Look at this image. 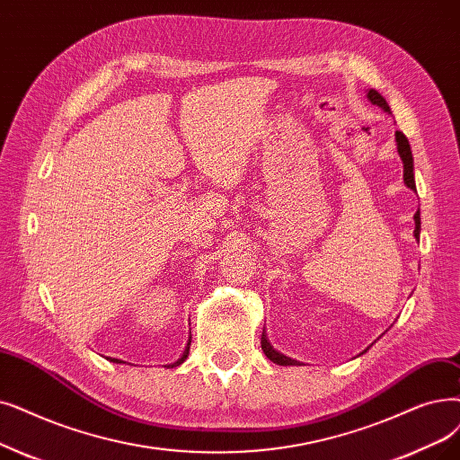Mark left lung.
Listing matches in <instances>:
<instances>
[{
	"label": "left lung",
	"instance_id": "1",
	"mask_svg": "<svg viewBox=\"0 0 460 460\" xmlns=\"http://www.w3.org/2000/svg\"><path fill=\"white\" fill-rule=\"evenodd\" d=\"M367 97L370 99V103H372V105L382 107L385 112H389V114H391V109H389V105H387V102H385L382 93L376 92V90H368ZM394 137H396V150H398V155H401V159H402V165H404V184H406L410 190H413V191H415L413 157H411L410 143H408V138H406V135H404L402 131H396V133H394ZM413 219H415V231H413V236H415L417 241H419V231H421V216H419V210L415 212ZM261 349H263V353L270 358L272 363H276V365H279V367H295V365H301L298 361H295V358H291V357H288V355H284V353L276 351V349L270 346V342L267 341V334H265V332L261 334Z\"/></svg>",
	"mask_w": 460,
	"mask_h": 460
}]
</instances>
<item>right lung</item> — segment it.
Segmentation results:
<instances>
[{
    "label": "right lung",
    "mask_w": 460,
    "mask_h": 460,
    "mask_svg": "<svg viewBox=\"0 0 460 460\" xmlns=\"http://www.w3.org/2000/svg\"><path fill=\"white\" fill-rule=\"evenodd\" d=\"M190 342H191V336H190ZM190 342H188V348L184 349L182 357H181V358H176V361H174V363L167 365V368H174V367H178V365H182V363L186 361V358H188V353H190ZM107 358H109V361H112V363H122V361H119V358H111V357H107Z\"/></svg>",
    "instance_id": "add662e5"
}]
</instances>
